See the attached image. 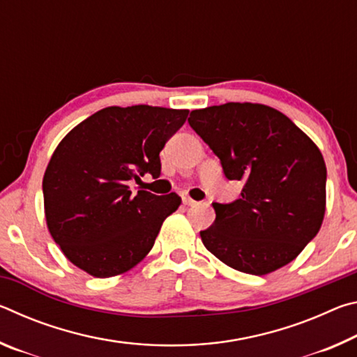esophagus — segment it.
<instances>
[{
  "label": "esophagus",
  "mask_w": 357,
  "mask_h": 357,
  "mask_svg": "<svg viewBox=\"0 0 357 357\" xmlns=\"http://www.w3.org/2000/svg\"><path fill=\"white\" fill-rule=\"evenodd\" d=\"M183 203L185 204V206H193V204H197V202L192 200V198L187 195V193H183Z\"/></svg>",
  "instance_id": "34e87169"
}]
</instances>
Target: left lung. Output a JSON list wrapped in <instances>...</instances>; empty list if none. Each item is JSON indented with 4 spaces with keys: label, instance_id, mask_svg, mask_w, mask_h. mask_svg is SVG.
I'll use <instances>...</instances> for the list:
<instances>
[{
    "label": "left lung",
    "instance_id": "left-lung-1",
    "mask_svg": "<svg viewBox=\"0 0 357 357\" xmlns=\"http://www.w3.org/2000/svg\"><path fill=\"white\" fill-rule=\"evenodd\" d=\"M190 128L220 159L241 197L213 203L215 220L200 231L229 268L264 275L299 255L317 236L326 208V165L317 144L291 119L259 104L228 102L193 110Z\"/></svg>",
    "mask_w": 357,
    "mask_h": 357
}]
</instances>
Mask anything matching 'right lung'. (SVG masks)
<instances>
[{"label":"right lung","instance_id":"1","mask_svg":"<svg viewBox=\"0 0 357 357\" xmlns=\"http://www.w3.org/2000/svg\"><path fill=\"white\" fill-rule=\"evenodd\" d=\"M189 110L108 107L82 121L53 153L42 181L52 238L70 263L94 277L129 271L153 249L181 197L138 190L128 183L160 176V151Z\"/></svg>","mask_w":357,"mask_h":357}]
</instances>
